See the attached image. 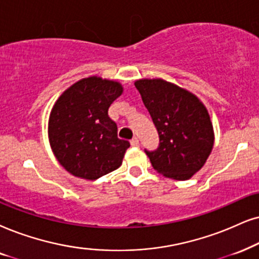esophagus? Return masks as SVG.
I'll return each instance as SVG.
<instances>
[{
	"label": "esophagus",
	"mask_w": 259,
	"mask_h": 259,
	"mask_svg": "<svg viewBox=\"0 0 259 259\" xmlns=\"http://www.w3.org/2000/svg\"><path fill=\"white\" fill-rule=\"evenodd\" d=\"M130 143H132V146H134V147H139L140 146V141H139V139H137V137H134V139L130 141Z\"/></svg>",
	"instance_id": "obj_1"
}]
</instances>
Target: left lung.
Instances as JSON below:
<instances>
[{"mask_svg": "<svg viewBox=\"0 0 259 259\" xmlns=\"http://www.w3.org/2000/svg\"><path fill=\"white\" fill-rule=\"evenodd\" d=\"M135 87L158 130L160 143L145 150L156 172L188 181L198 172L214 146V129L207 107L191 92L162 78H141Z\"/></svg>", "mask_w": 259, "mask_h": 259, "instance_id": "left-lung-1", "label": "left lung"}]
</instances>
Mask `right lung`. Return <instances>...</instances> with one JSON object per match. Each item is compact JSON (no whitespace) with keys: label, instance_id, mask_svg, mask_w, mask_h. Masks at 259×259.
<instances>
[{"label":"right lung","instance_id":"1","mask_svg":"<svg viewBox=\"0 0 259 259\" xmlns=\"http://www.w3.org/2000/svg\"><path fill=\"white\" fill-rule=\"evenodd\" d=\"M123 93L113 80L90 76L67 88L49 117V142L54 155L68 172L96 181L122 165L130 147L117 136V124L107 111Z\"/></svg>","mask_w":259,"mask_h":259}]
</instances>
